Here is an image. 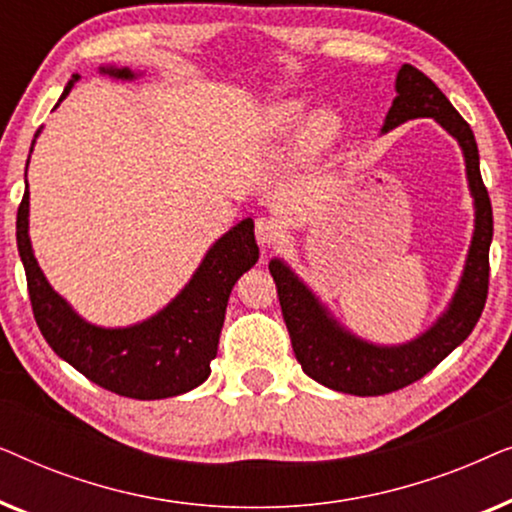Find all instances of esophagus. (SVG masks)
Here are the masks:
<instances>
[{
	"instance_id": "1",
	"label": "esophagus",
	"mask_w": 512,
	"mask_h": 512,
	"mask_svg": "<svg viewBox=\"0 0 512 512\" xmlns=\"http://www.w3.org/2000/svg\"><path fill=\"white\" fill-rule=\"evenodd\" d=\"M256 240L261 247H275L282 240V230H279L277 221L272 219H256Z\"/></svg>"
}]
</instances>
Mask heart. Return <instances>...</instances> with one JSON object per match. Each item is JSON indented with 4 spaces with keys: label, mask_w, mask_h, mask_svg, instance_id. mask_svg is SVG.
Listing matches in <instances>:
<instances>
[{
    "label": "heart",
    "mask_w": 512,
    "mask_h": 512,
    "mask_svg": "<svg viewBox=\"0 0 512 512\" xmlns=\"http://www.w3.org/2000/svg\"><path fill=\"white\" fill-rule=\"evenodd\" d=\"M305 121V102L303 100H284L268 107L265 111V123L268 128L279 137L291 135L300 128V123ZM340 135V116L331 109L314 111V114L307 118L305 125V144L307 149L321 151L326 149L328 144L335 142V137Z\"/></svg>",
    "instance_id": "obj_1"
}]
</instances>
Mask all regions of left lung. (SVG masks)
<instances>
[{
    "label": "left lung",
    "mask_w": 512,
    "mask_h": 512,
    "mask_svg": "<svg viewBox=\"0 0 512 512\" xmlns=\"http://www.w3.org/2000/svg\"><path fill=\"white\" fill-rule=\"evenodd\" d=\"M415 118H433L459 142L475 209L464 272L450 305L433 321V326L403 345H375L342 326L317 298V293L282 258L270 261V275L277 284L293 354L314 382L342 394L382 396L422 380L471 335L487 300L494 221L492 202L480 177V156L473 130L429 76L417 67L403 65L396 72V97L384 118L382 135Z\"/></svg>",
    "instance_id": "8db88e82"
}]
</instances>
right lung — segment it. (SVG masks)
I'll return each mask as SVG.
<instances>
[{
	"label": "right lung",
	"mask_w": 512,
	"mask_h": 512,
	"mask_svg": "<svg viewBox=\"0 0 512 512\" xmlns=\"http://www.w3.org/2000/svg\"><path fill=\"white\" fill-rule=\"evenodd\" d=\"M100 74L121 81L137 79L132 69L114 65L100 67ZM79 79V74L69 79L58 104ZM39 132L34 135V142ZM16 240L20 261L25 265L34 319L53 352L102 389L139 401L186 394L207 380L212 373L209 363L219 349L230 291L237 279L258 261L254 221L242 219L209 247L188 284L163 310L139 324L104 328L76 314L41 272L30 242L27 188L18 207Z\"/></svg>",
	"instance_id": "obj_1"
}]
</instances>
